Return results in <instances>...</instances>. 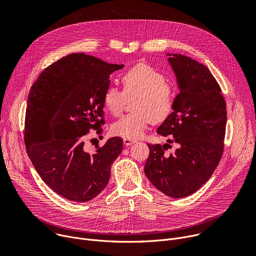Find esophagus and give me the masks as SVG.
I'll list each match as a JSON object with an SVG mask.
<instances>
[{"label": "esophagus", "instance_id": "obj_1", "mask_svg": "<svg viewBox=\"0 0 256 256\" xmlns=\"http://www.w3.org/2000/svg\"><path fill=\"white\" fill-rule=\"evenodd\" d=\"M124 143L126 146H130V145L134 144L136 141L134 140H130V139H124Z\"/></svg>", "mask_w": 256, "mask_h": 256}]
</instances>
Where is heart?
<instances>
[{"instance_id": "b5f03b06", "label": "heart", "mask_w": 256, "mask_h": 256, "mask_svg": "<svg viewBox=\"0 0 256 256\" xmlns=\"http://www.w3.org/2000/svg\"><path fill=\"white\" fill-rule=\"evenodd\" d=\"M124 94H136L132 109L134 112L120 117L112 124L111 132L124 139L136 140L144 134L153 120L164 122L174 106V92L166 84L162 73L146 64H136L122 75ZM104 107L113 115L122 112L124 96L114 86L106 88L103 94Z\"/></svg>"}]
</instances>
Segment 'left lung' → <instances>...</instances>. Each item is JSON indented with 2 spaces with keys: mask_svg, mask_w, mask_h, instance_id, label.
<instances>
[{
  "mask_svg": "<svg viewBox=\"0 0 256 256\" xmlns=\"http://www.w3.org/2000/svg\"><path fill=\"white\" fill-rule=\"evenodd\" d=\"M166 54L179 94L173 112L158 128V134H171L178 148L166 154L168 144H148L144 172L160 192L179 198L196 192L218 166L224 152L226 105L206 66L180 54Z\"/></svg>",
  "mask_w": 256,
  "mask_h": 256,
  "instance_id": "left-lung-1",
  "label": "left lung"
}]
</instances>
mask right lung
<instances>
[{
	"label": "right lung",
	"mask_w": 256,
	"mask_h": 256,
	"mask_svg": "<svg viewBox=\"0 0 256 256\" xmlns=\"http://www.w3.org/2000/svg\"><path fill=\"white\" fill-rule=\"evenodd\" d=\"M124 64H109L83 52L50 64L28 96L24 142L42 180L58 194L77 202L103 190L122 140L113 137L94 153L84 150V136L104 124L103 94L110 75Z\"/></svg>",
	"instance_id": "add662e5"
}]
</instances>
